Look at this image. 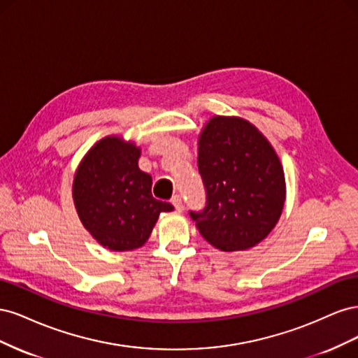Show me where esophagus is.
Listing matches in <instances>:
<instances>
[{
    "instance_id": "esophagus-1",
    "label": "esophagus",
    "mask_w": 358,
    "mask_h": 358,
    "mask_svg": "<svg viewBox=\"0 0 358 358\" xmlns=\"http://www.w3.org/2000/svg\"><path fill=\"white\" fill-rule=\"evenodd\" d=\"M171 204L175 206V209L178 210V212H182L183 210V203H182V199H180V196H175L171 199Z\"/></svg>"
}]
</instances>
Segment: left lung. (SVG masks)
I'll return each mask as SVG.
<instances>
[{"instance_id":"1","label":"left lung","mask_w":358,"mask_h":358,"mask_svg":"<svg viewBox=\"0 0 358 358\" xmlns=\"http://www.w3.org/2000/svg\"><path fill=\"white\" fill-rule=\"evenodd\" d=\"M206 208L189 212L200 234L224 252L245 251L275 229L287 185L280 159L259 129L239 116H212L199 134Z\"/></svg>"}]
</instances>
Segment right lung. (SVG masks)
<instances>
[{
	"instance_id": "1",
	"label": "right lung",
	"mask_w": 358,
	"mask_h": 358,
	"mask_svg": "<svg viewBox=\"0 0 358 358\" xmlns=\"http://www.w3.org/2000/svg\"><path fill=\"white\" fill-rule=\"evenodd\" d=\"M142 154L119 136L99 140L74 173L73 201L86 230L110 251L143 246L161 212L173 206L152 197V178L138 169Z\"/></svg>"
}]
</instances>
